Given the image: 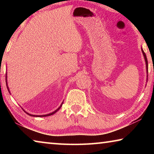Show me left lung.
Segmentation results:
<instances>
[{"label": "left lung", "instance_id": "obj_1", "mask_svg": "<svg viewBox=\"0 0 154 154\" xmlns=\"http://www.w3.org/2000/svg\"><path fill=\"white\" fill-rule=\"evenodd\" d=\"M141 51H142V53L143 54V56H144V59H145V64H146V71H147V73H148V62H147V56H146L145 54L144 51H143V49H141ZM148 77V75H147Z\"/></svg>", "mask_w": 154, "mask_h": 154}]
</instances>
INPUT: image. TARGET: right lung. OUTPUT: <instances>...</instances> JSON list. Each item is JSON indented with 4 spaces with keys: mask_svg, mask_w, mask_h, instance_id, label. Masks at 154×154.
<instances>
[{
    "mask_svg": "<svg viewBox=\"0 0 154 154\" xmlns=\"http://www.w3.org/2000/svg\"><path fill=\"white\" fill-rule=\"evenodd\" d=\"M6 84H7V89H8V91L9 92V87H8V85H7V73H6ZM9 93H10V92H9ZM62 104H63V102L62 103V104L60 105V106H59V107L56 109V111H54V112H52V113H49V114H46V115H43V116H35V115H32V114H30V113H27L26 111H25L24 110V111L26 112V113L28 115H29V116H33V117H46V116H51V115H53V114H54V113H56L57 111H58L61 108V106H62Z\"/></svg>",
    "mask_w": 154,
    "mask_h": 154,
    "instance_id": "right-lung-1",
    "label": "right lung"
}]
</instances>
